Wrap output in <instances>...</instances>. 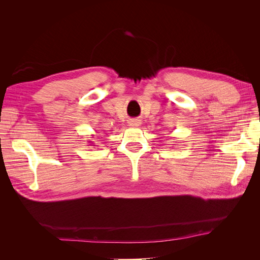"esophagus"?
Returning a JSON list of instances; mask_svg holds the SVG:
<instances>
[{"instance_id":"1","label":"esophagus","mask_w":260,"mask_h":260,"mask_svg":"<svg viewBox=\"0 0 260 260\" xmlns=\"http://www.w3.org/2000/svg\"><path fill=\"white\" fill-rule=\"evenodd\" d=\"M130 125H133V127H138V125H140V121L139 120H132L130 122Z\"/></svg>"}]
</instances>
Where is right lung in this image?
<instances>
[{
    "instance_id": "add662e5",
    "label": "right lung",
    "mask_w": 260,
    "mask_h": 260,
    "mask_svg": "<svg viewBox=\"0 0 260 260\" xmlns=\"http://www.w3.org/2000/svg\"><path fill=\"white\" fill-rule=\"evenodd\" d=\"M89 143H91V146H94V143L91 142V141H89Z\"/></svg>"
}]
</instances>
